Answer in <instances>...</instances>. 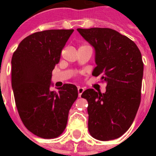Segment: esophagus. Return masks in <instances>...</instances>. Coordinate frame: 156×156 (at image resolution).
Listing matches in <instances>:
<instances>
[{
	"label": "esophagus",
	"instance_id": "34e87169",
	"mask_svg": "<svg viewBox=\"0 0 156 156\" xmlns=\"http://www.w3.org/2000/svg\"><path fill=\"white\" fill-rule=\"evenodd\" d=\"M83 91H84V88L81 87H78V96H79V97H81V95H82V94L83 93Z\"/></svg>",
	"mask_w": 156,
	"mask_h": 156
}]
</instances>
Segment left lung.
<instances>
[{
	"mask_svg": "<svg viewBox=\"0 0 156 156\" xmlns=\"http://www.w3.org/2000/svg\"><path fill=\"white\" fill-rule=\"evenodd\" d=\"M95 49L96 67L106 91L87 89L82 97L88 102V130L100 141L116 139L130 127L141 101L143 77L142 55L135 43L110 28L77 29Z\"/></svg>",
	"mask_w": 156,
	"mask_h": 156,
	"instance_id": "left-lung-1",
	"label": "left lung"
}]
</instances>
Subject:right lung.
I'll list each match as a JSON object with an SVG mask.
<instances>
[{
    "mask_svg": "<svg viewBox=\"0 0 156 156\" xmlns=\"http://www.w3.org/2000/svg\"><path fill=\"white\" fill-rule=\"evenodd\" d=\"M73 30L34 33L18 44L11 61V83L18 114L28 130L43 138H54L66 129L69 109L78 98L73 84L50 88L52 72Z\"/></svg>",
    "mask_w": 156,
    "mask_h": 156,
    "instance_id": "obj_1",
    "label": "right lung"
}]
</instances>
